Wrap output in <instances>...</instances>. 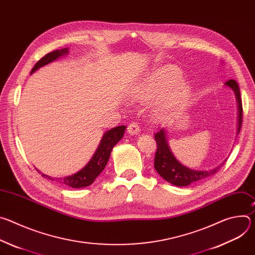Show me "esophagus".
<instances>
[{"label": "esophagus", "mask_w": 255, "mask_h": 255, "mask_svg": "<svg viewBox=\"0 0 255 255\" xmlns=\"http://www.w3.org/2000/svg\"><path fill=\"white\" fill-rule=\"evenodd\" d=\"M127 131L130 135H136L140 132V128H139V125L136 123V122H133L131 124H129L128 128H127Z\"/></svg>", "instance_id": "obj_1"}]
</instances>
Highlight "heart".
<instances>
[{
    "mask_svg": "<svg viewBox=\"0 0 255 255\" xmlns=\"http://www.w3.org/2000/svg\"><path fill=\"white\" fill-rule=\"evenodd\" d=\"M180 80L181 75L176 68H157L134 87L131 97L137 102H148L162 94L158 103V112H169L184 105L190 98V85Z\"/></svg>",
    "mask_w": 255,
    "mask_h": 255,
    "instance_id": "heart-1",
    "label": "heart"
}]
</instances>
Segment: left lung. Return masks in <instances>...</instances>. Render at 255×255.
<instances>
[{
	"label": "left lung",
	"mask_w": 255,
	"mask_h": 255,
	"mask_svg": "<svg viewBox=\"0 0 255 255\" xmlns=\"http://www.w3.org/2000/svg\"><path fill=\"white\" fill-rule=\"evenodd\" d=\"M225 86L230 88L236 97L237 105H238V126H237V135L241 129L242 124V101L240 97V91L238 84L234 80H230L225 83ZM154 138L157 144V149L155 152L154 158V167L155 170L159 173V175L164 178L171 185L176 187H187L196 181H199L203 178H206L214 173H216L219 168L225 163L226 159L218 166L206 169V170H196L189 168L181 164L171 152L169 145L167 142L166 130L164 128H160L155 134Z\"/></svg>",
	"instance_id": "left-lung-1"
}]
</instances>
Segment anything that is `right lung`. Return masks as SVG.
<instances>
[{
  "mask_svg": "<svg viewBox=\"0 0 255 255\" xmlns=\"http://www.w3.org/2000/svg\"><path fill=\"white\" fill-rule=\"evenodd\" d=\"M68 53V48H63L60 50H54L45 56H43L38 62H36L34 67L32 68L31 74L34 71L39 69L40 67L49 64L50 62L58 59L59 57L65 55ZM126 126H117L115 128H112L106 133H104L99 146L94 153L91 160L84 166L81 170L78 172L67 175L64 177H51L49 175H46L44 173H41L38 169L37 171L41 173V175L45 178H48L50 180H55L57 183L74 188V189H80L85 188L94 183V180L99 176V174L103 171L106 164L108 163L109 158H110L111 151L114 148L115 145L122 139L123 134L125 132Z\"/></svg>",
  "mask_w": 255,
  "mask_h": 255,
  "instance_id": "obj_1",
  "label": "right lung"
}]
</instances>
